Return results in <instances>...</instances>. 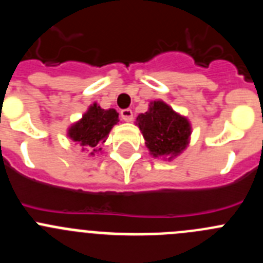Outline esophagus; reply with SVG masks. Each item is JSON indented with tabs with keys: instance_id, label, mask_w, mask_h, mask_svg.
Segmentation results:
<instances>
[{
	"instance_id": "esophagus-1",
	"label": "esophagus",
	"mask_w": 263,
	"mask_h": 263,
	"mask_svg": "<svg viewBox=\"0 0 263 263\" xmlns=\"http://www.w3.org/2000/svg\"><path fill=\"white\" fill-rule=\"evenodd\" d=\"M121 119L126 122H132L133 121V110L132 109H122L121 110Z\"/></svg>"
}]
</instances>
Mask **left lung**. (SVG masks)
<instances>
[{"mask_svg":"<svg viewBox=\"0 0 263 263\" xmlns=\"http://www.w3.org/2000/svg\"><path fill=\"white\" fill-rule=\"evenodd\" d=\"M136 125L154 158L171 161L181 155L190 143L192 124L187 117L176 112L163 100L151 102L147 112L138 115Z\"/></svg>","mask_w":263,"mask_h":263,"instance_id":"obj_1","label":"left lung"}]
</instances>
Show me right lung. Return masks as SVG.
Returning a JSON list of instances; mask_svg holds the SVG:
<instances>
[{
  "label": "right lung",
  "instance_id": "add662e5",
  "mask_svg": "<svg viewBox=\"0 0 263 263\" xmlns=\"http://www.w3.org/2000/svg\"><path fill=\"white\" fill-rule=\"evenodd\" d=\"M119 113L116 109H103L98 103H92L83 113L82 119L71 124L67 129V137L82 146V151H91L90 155L102 151L110 130L119 122Z\"/></svg>",
  "mask_w": 263,
  "mask_h": 263
}]
</instances>
